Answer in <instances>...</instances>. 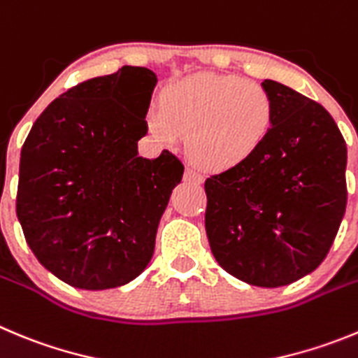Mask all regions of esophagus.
Instances as JSON below:
<instances>
[{"label": "esophagus", "instance_id": "esophagus-1", "mask_svg": "<svg viewBox=\"0 0 358 358\" xmlns=\"http://www.w3.org/2000/svg\"><path fill=\"white\" fill-rule=\"evenodd\" d=\"M185 177L188 179V181L195 182V185H201V182L204 181V176H202V173L195 169H186Z\"/></svg>", "mask_w": 358, "mask_h": 358}]
</instances>
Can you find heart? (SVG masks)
Instances as JSON below:
<instances>
[{
	"mask_svg": "<svg viewBox=\"0 0 358 358\" xmlns=\"http://www.w3.org/2000/svg\"><path fill=\"white\" fill-rule=\"evenodd\" d=\"M273 124V101L257 81L202 72L169 85L162 110L149 127L157 138L176 143L186 133V149L199 165L227 170L241 165L262 145Z\"/></svg>",
	"mask_w": 358,
	"mask_h": 358,
	"instance_id": "1",
	"label": "heart"
}]
</instances>
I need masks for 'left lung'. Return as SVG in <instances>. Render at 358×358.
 <instances>
[{"label":"left lung","mask_w":358,"mask_h":358,"mask_svg":"<svg viewBox=\"0 0 358 358\" xmlns=\"http://www.w3.org/2000/svg\"><path fill=\"white\" fill-rule=\"evenodd\" d=\"M273 124L241 165L206 179V232L216 262L259 287L316 270L346 211L348 150L321 104L273 80Z\"/></svg>","instance_id":"1"}]
</instances>
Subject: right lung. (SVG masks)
Here are the masks:
<instances>
[{
	"instance_id": "obj_1",
	"label": "right lung",
	"mask_w": 358,
	"mask_h": 358,
	"mask_svg": "<svg viewBox=\"0 0 358 358\" xmlns=\"http://www.w3.org/2000/svg\"><path fill=\"white\" fill-rule=\"evenodd\" d=\"M157 76L131 67L69 88L21 150L15 213L45 270L101 291L138 277L185 166L169 150L138 156Z\"/></svg>"
}]
</instances>
